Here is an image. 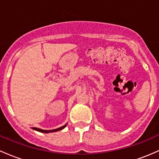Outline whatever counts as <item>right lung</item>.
I'll use <instances>...</instances> for the list:
<instances>
[{"label":"right lung","instance_id":"1","mask_svg":"<svg viewBox=\"0 0 159 159\" xmlns=\"http://www.w3.org/2000/svg\"><path fill=\"white\" fill-rule=\"evenodd\" d=\"M66 125H67V124H65V125L62 126V127L56 128V129H54V130H43L37 128H33V129L35 130V131H40V132H42V133H49V132H55V131H60V130H62L63 128H65L66 127Z\"/></svg>","mask_w":159,"mask_h":159}]
</instances>
